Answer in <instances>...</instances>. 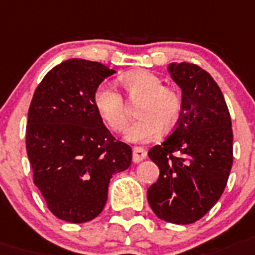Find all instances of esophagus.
Segmentation results:
<instances>
[{
	"mask_svg": "<svg viewBox=\"0 0 255 255\" xmlns=\"http://www.w3.org/2000/svg\"><path fill=\"white\" fill-rule=\"evenodd\" d=\"M145 158H146V150H144L142 147H134L132 151V160L134 163H140Z\"/></svg>",
	"mask_w": 255,
	"mask_h": 255,
	"instance_id": "esophagus-1",
	"label": "esophagus"
}]
</instances>
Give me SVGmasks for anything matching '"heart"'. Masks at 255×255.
Wrapping results in <instances>:
<instances>
[{
  "instance_id": "obj_1",
  "label": "heart",
  "mask_w": 255,
  "mask_h": 255,
  "mask_svg": "<svg viewBox=\"0 0 255 255\" xmlns=\"http://www.w3.org/2000/svg\"><path fill=\"white\" fill-rule=\"evenodd\" d=\"M121 84L128 100L142 101L137 109L138 121L128 128L126 137L132 142H149L157 137L160 128L170 129L179 122L183 111L180 93L164 87L163 81L153 72L134 71L121 78ZM95 108L111 131L122 132L127 128L128 108L122 95L109 83L96 89Z\"/></svg>"
}]
</instances>
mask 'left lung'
I'll return each instance as SVG.
<instances>
[{"label": "left lung", "mask_w": 255, "mask_h": 255, "mask_svg": "<svg viewBox=\"0 0 255 255\" xmlns=\"http://www.w3.org/2000/svg\"><path fill=\"white\" fill-rule=\"evenodd\" d=\"M183 92V111L170 136L149 150L159 177L147 201L159 219L194 223L217 204L233 162L232 122L220 88L200 66L171 63Z\"/></svg>", "instance_id": "1"}]
</instances>
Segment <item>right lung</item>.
<instances>
[{"label":"right lung","instance_id":"1","mask_svg":"<svg viewBox=\"0 0 255 255\" xmlns=\"http://www.w3.org/2000/svg\"><path fill=\"white\" fill-rule=\"evenodd\" d=\"M115 74L98 62L68 59L36 88L25 128L33 183L53 215L85 223L100 215L111 176L127 170L132 149L109 132L93 102Z\"/></svg>","mask_w":255,"mask_h":255}]
</instances>
